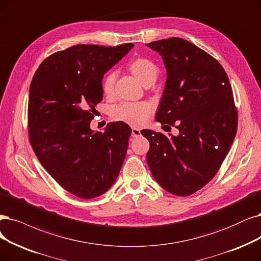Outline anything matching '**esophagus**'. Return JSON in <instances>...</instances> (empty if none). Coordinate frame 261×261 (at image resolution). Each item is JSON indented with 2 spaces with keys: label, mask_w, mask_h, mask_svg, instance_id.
I'll return each instance as SVG.
<instances>
[{
  "label": "esophagus",
  "mask_w": 261,
  "mask_h": 261,
  "mask_svg": "<svg viewBox=\"0 0 261 261\" xmlns=\"http://www.w3.org/2000/svg\"><path fill=\"white\" fill-rule=\"evenodd\" d=\"M131 134H132L133 138H139L141 136V130L138 129V128H132Z\"/></svg>",
  "instance_id": "34e87169"
}]
</instances>
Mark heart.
I'll list each match as a JSON object with an SVG mask.
<instances>
[{
  "mask_svg": "<svg viewBox=\"0 0 261 261\" xmlns=\"http://www.w3.org/2000/svg\"><path fill=\"white\" fill-rule=\"evenodd\" d=\"M129 69L132 74L144 85L153 84L158 77V66L147 58H138L130 62ZM116 73L110 71L102 80V91L111 95L114 91ZM152 113L151 105L147 102H122L113 109V117L116 120L124 121L133 125H141L147 120Z\"/></svg>",
  "mask_w": 261,
  "mask_h": 261,
  "instance_id": "heart-1",
  "label": "heart"
}]
</instances>
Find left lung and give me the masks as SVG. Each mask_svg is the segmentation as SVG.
I'll return each mask as SVG.
<instances>
[{"label":"left lung","instance_id":"1","mask_svg":"<svg viewBox=\"0 0 261 261\" xmlns=\"http://www.w3.org/2000/svg\"><path fill=\"white\" fill-rule=\"evenodd\" d=\"M167 69L156 120L178 129L177 137L152 130L147 163L170 194L189 196L215 176L238 129V112L224 67L192 43L171 37L147 44Z\"/></svg>","mask_w":261,"mask_h":261}]
</instances>
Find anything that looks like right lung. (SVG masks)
<instances>
[{
	"mask_svg": "<svg viewBox=\"0 0 261 261\" xmlns=\"http://www.w3.org/2000/svg\"><path fill=\"white\" fill-rule=\"evenodd\" d=\"M133 44L75 45L41 63L30 85V144L45 170L66 191L92 199L117 178L131 128L123 121L93 132L90 122L103 96L102 79Z\"/></svg>",
	"mask_w": 261,
	"mask_h": 261,
	"instance_id": "add662e5",
	"label": "right lung"
}]
</instances>
